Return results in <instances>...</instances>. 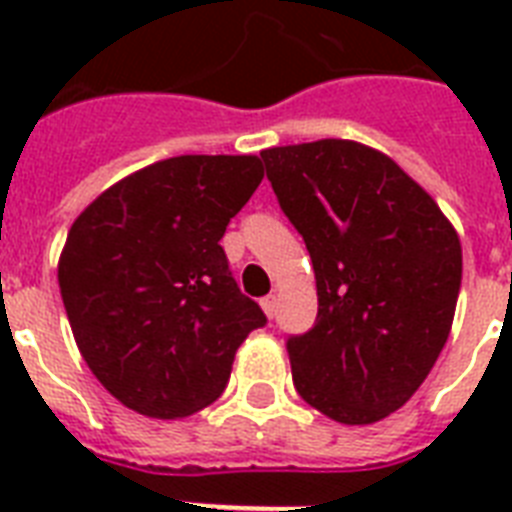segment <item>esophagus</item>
I'll use <instances>...</instances> for the list:
<instances>
[{"label": "esophagus", "instance_id": "obj_1", "mask_svg": "<svg viewBox=\"0 0 512 512\" xmlns=\"http://www.w3.org/2000/svg\"><path fill=\"white\" fill-rule=\"evenodd\" d=\"M260 305H263L265 316H268V319H273V316H276V308H279V300H276V295H268L260 300Z\"/></svg>", "mask_w": 512, "mask_h": 512}]
</instances>
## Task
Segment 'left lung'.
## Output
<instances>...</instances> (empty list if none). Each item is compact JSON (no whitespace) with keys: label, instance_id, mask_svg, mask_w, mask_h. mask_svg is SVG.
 I'll list each match as a JSON object with an SVG mask.
<instances>
[{"label":"left lung","instance_id":"8db88e82","mask_svg":"<svg viewBox=\"0 0 512 512\" xmlns=\"http://www.w3.org/2000/svg\"><path fill=\"white\" fill-rule=\"evenodd\" d=\"M279 207L303 236L319 316L287 340L303 401L372 425L414 396L444 350L462 247L425 188L353 140L260 151Z\"/></svg>","mask_w":512,"mask_h":512}]
</instances>
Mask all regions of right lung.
<instances>
[{
    "mask_svg": "<svg viewBox=\"0 0 512 512\" xmlns=\"http://www.w3.org/2000/svg\"><path fill=\"white\" fill-rule=\"evenodd\" d=\"M263 180L257 156H172L103 191L68 231L58 284L74 340L127 409L177 420L212 404L265 313L220 239Z\"/></svg>",
    "mask_w": 512,
    "mask_h": 512,
    "instance_id": "1",
    "label": "right lung"
}]
</instances>
